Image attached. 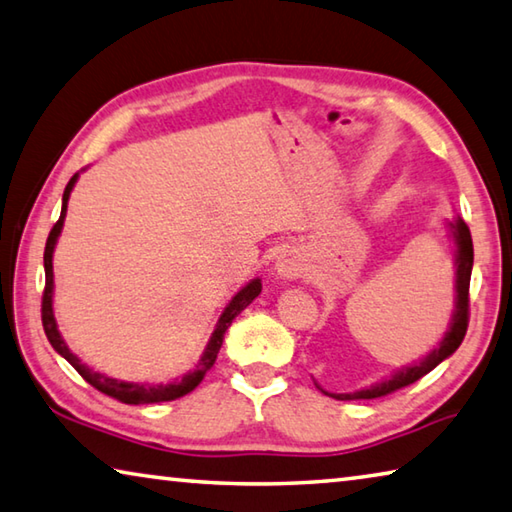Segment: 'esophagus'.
Instances as JSON below:
<instances>
[{"instance_id": "1", "label": "esophagus", "mask_w": 512, "mask_h": 512, "mask_svg": "<svg viewBox=\"0 0 512 512\" xmlns=\"http://www.w3.org/2000/svg\"><path fill=\"white\" fill-rule=\"evenodd\" d=\"M276 272L281 276H288V279H297V276L303 274L301 258L294 251H285L279 261H276Z\"/></svg>"}]
</instances>
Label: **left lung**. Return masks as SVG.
I'll return each instance as SVG.
<instances>
[{"instance_id": "1", "label": "left lung", "mask_w": 512, "mask_h": 512, "mask_svg": "<svg viewBox=\"0 0 512 512\" xmlns=\"http://www.w3.org/2000/svg\"><path fill=\"white\" fill-rule=\"evenodd\" d=\"M452 233L456 238V310L452 317L450 330L438 348H434L425 360H420L418 364H411L407 369L398 371L393 378L384 380L375 387L355 391V393H328L330 398L337 400H373V398H382L389 396V393L405 389L409 384H414L416 380L423 378L432 369H436L445 357H450L456 348L461 346L465 333H468V324H470V274H472V263H474V249H472V236L468 224L463 220H456L450 224ZM326 393V391H324Z\"/></svg>"}]
</instances>
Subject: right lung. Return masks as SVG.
Instances as JSON below:
<instances>
[{"instance_id": "add662e5", "label": "right lung", "mask_w": 512, "mask_h": 512, "mask_svg": "<svg viewBox=\"0 0 512 512\" xmlns=\"http://www.w3.org/2000/svg\"><path fill=\"white\" fill-rule=\"evenodd\" d=\"M76 177L74 175L69 179V184L65 188V193H62V211H60V218L58 222L53 224V229L47 238V247H44V292H42V326H44V335L51 342V346L56 348V351L65 357V360L74 366V369L83 375V380L92 384L94 389H98L105 396H110L119 402H125V405H152V402H168V400H177L186 396V393H191L197 384L202 382V378L206 375V371L213 369L215 360H218V353H220V346H222V339L224 333H227V328L231 326V321L236 319L242 310H245L251 301H254L258 294H261V279H254L251 283H247L245 288H242L236 297L231 299V303L227 308H224L222 317L218 321V326H215L213 335H211V342L206 346V351L202 355V360L197 362V369L193 373L184 375L179 382L173 384H134V382H119L114 378H107L103 373H96L92 369H87V366L78 360V357L69 351L65 339L60 337L58 333V326H56V319H53V308H51V297H53V247H56V240L60 236V229H62V222H65V213H67V200H69V193L71 188L76 184Z\"/></svg>"}]
</instances>
